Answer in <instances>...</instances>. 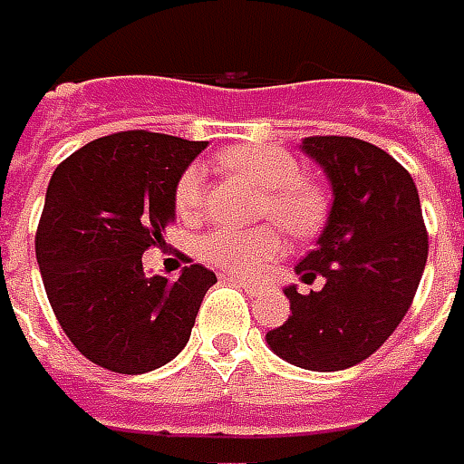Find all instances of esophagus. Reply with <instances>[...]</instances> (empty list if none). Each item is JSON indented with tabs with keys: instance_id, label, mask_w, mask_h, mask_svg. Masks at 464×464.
<instances>
[{
	"instance_id": "esophagus-1",
	"label": "esophagus",
	"mask_w": 464,
	"mask_h": 464,
	"mask_svg": "<svg viewBox=\"0 0 464 464\" xmlns=\"http://www.w3.org/2000/svg\"><path fill=\"white\" fill-rule=\"evenodd\" d=\"M231 282H236V285L241 286L244 292H248V295H261V286L254 285L251 279H238V276H231Z\"/></svg>"
}]
</instances>
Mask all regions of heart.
Listing matches in <instances>:
<instances>
[{"label": "heart", "mask_w": 464, "mask_h": 464, "mask_svg": "<svg viewBox=\"0 0 464 464\" xmlns=\"http://www.w3.org/2000/svg\"><path fill=\"white\" fill-rule=\"evenodd\" d=\"M226 169L261 188L256 218H272L295 236L312 233L324 216L320 188L299 178V162L285 150L269 144H238L218 154ZM172 206L182 220H195L203 210V172L188 167L175 182ZM285 236L276 226H256L248 231L218 228L200 241V256L233 274L256 276L274 258L285 254Z\"/></svg>", "instance_id": "b5f03b06"}]
</instances>
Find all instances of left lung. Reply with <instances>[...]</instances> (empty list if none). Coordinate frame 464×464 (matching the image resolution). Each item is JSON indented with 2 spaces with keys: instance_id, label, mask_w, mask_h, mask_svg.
Returning a JSON list of instances; mask_svg holds the SVG:
<instances>
[{
  "instance_id": "1",
  "label": "left lung",
  "mask_w": 464,
  "mask_h": 464,
  "mask_svg": "<svg viewBox=\"0 0 464 464\" xmlns=\"http://www.w3.org/2000/svg\"><path fill=\"white\" fill-rule=\"evenodd\" d=\"M302 152L330 179L333 208L317 246L299 261V295L285 286L289 320L266 333L282 361L304 371L361 363L404 320L424 274L430 238L417 185L376 144L353 137H307Z\"/></svg>"
}]
</instances>
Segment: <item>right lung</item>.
<instances>
[{
    "instance_id": "add662e5",
    "label": "right lung",
    "mask_w": 464,
    "mask_h": 464,
    "mask_svg": "<svg viewBox=\"0 0 464 464\" xmlns=\"http://www.w3.org/2000/svg\"><path fill=\"white\" fill-rule=\"evenodd\" d=\"M206 141L119 131L88 141L50 178L34 254L63 333L101 368L137 376L169 363L190 340L216 274L147 276L141 254L165 244L172 190Z\"/></svg>"
}]
</instances>
